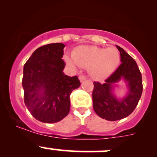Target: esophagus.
<instances>
[{"mask_svg":"<svg viewBox=\"0 0 157 157\" xmlns=\"http://www.w3.org/2000/svg\"><path fill=\"white\" fill-rule=\"evenodd\" d=\"M79 80H80V82H83V80H86V77L83 75H80L79 76Z\"/></svg>","mask_w":157,"mask_h":157,"instance_id":"1","label":"esophagus"}]
</instances>
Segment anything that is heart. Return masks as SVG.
Here are the masks:
<instances>
[{
    "instance_id": "heart-1",
    "label": "heart",
    "mask_w": 157,
    "mask_h": 157,
    "mask_svg": "<svg viewBox=\"0 0 157 157\" xmlns=\"http://www.w3.org/2000/svg\"><path fill=\"white\" fill-rule=\"evenodd\" d=\"M64 59L70 67L89 68L93 78L103 80L118 67L120 55L114 47L104 48L95 45H81L75 48L73 55H66Z\"/></svg>"
}]
</instances>
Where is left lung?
Here are the masks:
<instances>
[{"instance_id": "obj_1", "label": "left lung", "mask_w": 157, "mask_h": 157, "mask_svg": "<svg viewBox=\"0 0 157 157\" xmlns=\"http://www.w3.org/2000/svg\"><path fill=\"white\" fill-rule=\"evenodd\" d=\"M116 46L120 52L121 64L105 80V83H93V109L99 117L108 121H117L131 115L137 105L143 91L141 73L137 63L124 49ZM121 78L128 83V91L124 98L118 100L112 90L113 85Z\"/></svg>"}]
</instances>
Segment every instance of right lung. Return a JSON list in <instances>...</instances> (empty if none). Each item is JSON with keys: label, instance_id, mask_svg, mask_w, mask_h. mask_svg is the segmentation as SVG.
<instances>
[{"label": "right lung", "instance_id": "1", "mask_svg": "<svg viewBox=\"0 0 157 157\" xmlns=\"http://www.w3.org/2000/svg\"><path fill=\"white\" fill-rule=\"evenodd\" d=\"M62 43H52L36 49L23 67L22 84L24 102L36 119L55 123L69 113L70 95L80 85L77 76L63 72Z\"/></svg>", "mask_w": 157, "mask_h": 157}]
</instances>
